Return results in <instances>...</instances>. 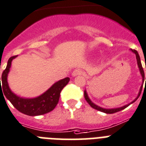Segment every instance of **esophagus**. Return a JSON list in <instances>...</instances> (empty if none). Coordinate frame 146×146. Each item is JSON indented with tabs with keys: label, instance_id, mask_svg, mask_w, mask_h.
I'll list each match as a JSON object with an SVG mask.
<instances>
[{
	"label": "esophagus",
	"instance_id": "1",
	"mask_svg": "<svg viewBox=\"0 0 146 146\" xmlns=\"http://www.w3.org/2000/svg\"><path fill=\"white\" fill-rule=\"evenodd\" d=\"M84 71H82L80 69H75L73 71V73H72L73 76H79V75H84Z\"/></svg>",
	"mask_w": 146,
	"mask_h": 146
}]
</instances>
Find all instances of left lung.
<instances>
[{"instance_id": "obj_1", "label": "left lung", "mask_w": 146, "mask_h": 146, "mask_svg": "<svg viewBox=\"0 0 146 146\" xmlns=\"http://www.w3.org/2000/svg\"><path fill=\"white\" fill-rule=\"evenodd\" d=\"M132 50V52H134V53L136 54V57H137V61L138 67H139V71H140V73H141L142 77H143V80L144 81V79H145V73H144V70H143V67H142V64H141V62H140V58H139V54H138V52H137V50ZM145 68H146V66H145ZM145 80H146V78H145ZM142 88H143V85H142L141 88H140V90H139V94H138L137 97L136 98L135 100H133L132 102L128 104V105H125V106H122V107H121V108H118L105 109V108H101V107H100V106H98V105H95V104H94L91 101H90V100L89 99V97H88V94H87V93H86V91H85V90H84V98H85V100H86V101L88 102V103L89 104V105H90V106L93 108L96 109V110H97V111H102V112L105 113H117V112H118V111H122V110H123V109H125V108H127L128 106H129L131 104L133 103V102H134L136 100H137L138 98H139V96H140V94H141Z\"/></svg>"}]
</instances>
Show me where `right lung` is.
<instances>
[{
	"mask_svg": "<svg viewBox=\"0 0 146 146\" xmlns=\"http://www.w3.org/2000/svg\"><path fill=\"white\" fill-rule=\"evenodd\" d=\"M16 56H14L9 58L7 62V67L3 70L2 76L0 78V87H1V80L2 82V89L3 90L2 91L1 89V91L4 93L3 96L4 94L7 100H9V101L18 111L28 116H38L52 111L58 104L60 93L64 87H65L67 83L69 82L70 78L67 77L56 82L38 97L33 99H24L19 97L11 91L7 82V76L10 69L11 63L13 58Z\"/></svg>",
	"mask_w": 146,
	"mask_h": 146,
	"instance_id": "1",
	"label": "right lung"
}]
</instances>
